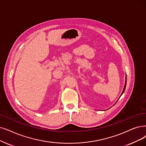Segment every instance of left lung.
I'll return each instance as SVG.
<instances>
[{
    "instance_id": "obj_1",
    "label": "left lung",
    "mask_w": 146,
    "mask_h": 146,
    "mask_svg": "<svg viewBox=\"0 0 146 146\" xmlns=\"http://www.w3.org/2000/svg\"><path fill=\"white\" fill-rule=\"evenodd\" d=\"M126 80H125V86H124V88H123V92H122V93H121V95H120V96L122 95V94H123V93H124V92H125V88H126ZM118 101V100H117Z\"/></svg>"
}]
</instances>
